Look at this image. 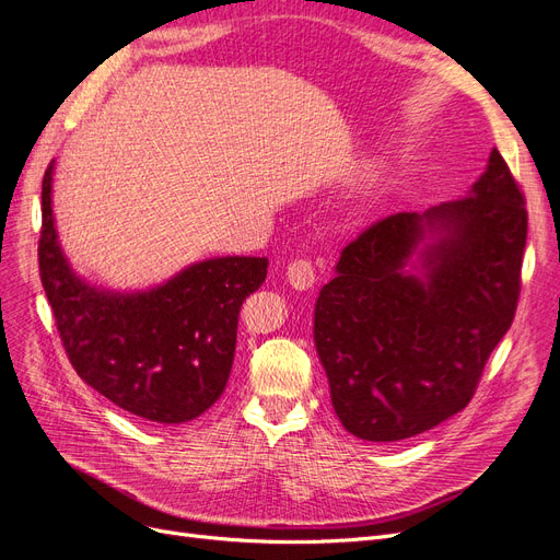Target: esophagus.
<instances>
[{
  "label": "esophagus",
  "mask_w": 560,
  "mask_h": 560,
  "mask_svg": "<svg viewBox=\"0 0 560 560\" xmlns=\"http://www.w3.org/2000/svg\"><path fill=\"white\" fill-rule=\"evenodd\" d=\"M285 279L295 288V291H308V288L316 283V269L312 260L295 258L285 267Z\"/></svg>",
  "instance_id": "1"
}]
</instances>
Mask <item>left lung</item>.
<instances>
[{
	"label": "left lung",
	"instance_id": "obj_1",
	"mask_svg": "<svg viewBox=\"0 0 560 560\" xmlns=\"http://www.w3.org/2000/svg\"><path fill=\"white\" fill-rule=\"evenodd\" d=\"M526 198L491 150L468 196L399 212L350 242L314 308L337 418L395 443L468 406L522 291Z\"/></svg>",
	"mask_w": 560,
	"mask_h": 560
}]
</instances>
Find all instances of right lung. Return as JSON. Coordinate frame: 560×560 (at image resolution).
I'll return each mask as SVG.
<instances>
[{
	"label": "right lung",
	"instance_id": "right-lung-1",
	"mask_svg": "<svg viewBox=\"0 0 560 560\" xmlns=\"http://www.w3.org/2000/svg\"><path fill=\"white\" fill-rule=\"evenodd\" d=\"M52 165L40 189L38 269L73 369L131 416L196 420L225 389L240 308L262 285L267 258H210L150 291H103L73 272L57 242Z\"/></svg>",
	"mask_w": 560,
	"mask_h": 560
}]
</instances>
